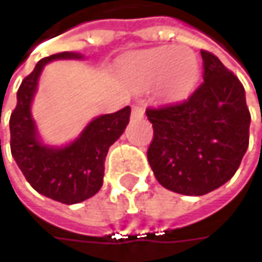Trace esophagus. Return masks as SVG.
Segmentation results:
<instances>
[{"label":"esophagus","mask_w":262,"mask_h":262,"mask_svg":"<svg viewBox=\"0 0 262 262\" xmlns=\"http://www.w3.org/2000/svg\"><path fill=\"white\" fill-rule=\"evenodd\" d=\"M144 117V109L139 104H133L132 106V118L133 120H139Z\"/></svg>","instance_id":"34e87169"}]
</instances>
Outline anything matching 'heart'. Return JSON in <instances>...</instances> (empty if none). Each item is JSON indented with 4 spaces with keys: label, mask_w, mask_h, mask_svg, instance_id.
Segmentation results:
<instances>
[{
    "label": "heart",
    "mask_w": 262,
    "mask_h": 262,
    "mask_svg": "<svg viewBox=\"0 0 262 262\" xmlns=\"http://www.w3.org/2000/svg\"><path fill=\"white\" fill-rule=\"evenodd\" d=\"M126 73L139 84L162 80L173 97L188 94L199 77V60L188 48H153L136 54L126 67Z\"/></svg>",
    "instance_id": "1"
}]
</instances>
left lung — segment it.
<instances>
[{
	"instance_id": "8db88e82",
	"label": "left lung",
	"mask_w": 262,
	"mask_h": 262,
	"mask_svg": "<svg viewBox=\"0 0 262 262\" xmlns=\"http://www.w3.org/2000/svg\"><path fill=\"white\" fill-rule=\"evenodd\" d=\"M203 81L181 103L145 111L153 124L147 150L164 188L203 195L226 183L249 145L250 112L241 81L217 56L202 50Z\"/></svg>"
}]
</instances>
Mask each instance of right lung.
<instances>
[{
  "mask_svg": "<svg viewBox=\"0 0 262 262\" xmlns=\"http://www.w3.org/2000/svg\"><path fill=\"white\" fill-rule=\"evenodd\" d=\"M56 59H81V56L59 53L43 57L23 80L16 107L10 115V150L27 182L37 192L74 205L95 195L101 188L107 150L129 124L130 107L92 120L67 147L43 145L37 138L30 107L43 67Z\"/></svg>",
  "mask_w": 262,
  "mask_h": 262,
  "instance_id": "right-lung-1",
  "label": "right lung"
}]
</instances>
